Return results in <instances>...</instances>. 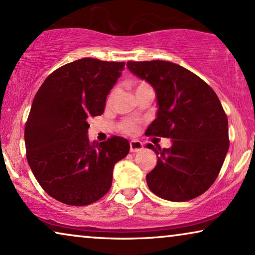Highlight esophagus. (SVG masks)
<instances>
[{
  "label": "esophagus",
  "instance_id": "34e87169",
  "mask_svg": "<svg viewBox=\"0 0 255 255\" xmlns=\"http://www.w3.org/2000/svg\"><path fill=\"white\" fill-rule=\"evenodd\" d=\"M142 148H144V146H142L141 141H139V140H131L130 141V152L137 153L139 151H141Z\"/></svg>",
  "mask_w": 255,
  "mask_h": 255
}]
</instances>
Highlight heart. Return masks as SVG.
Listing matches in <instances>:
<instances>
[{
  "mask_svg": "<svg viewBox=\"0 0 255 255\" xmlns=\"http://www.w3.org/2000/svg\"><path fill=\"white\" fill-rule=\"evenodd\" d=\"M146 85H147V83H145V82L139 83V85L137 86V88H135V90H137L138 88H140V87L146 86ZM113 96H114V92L110 93L109 101H110L111 99H113ZM134 128H135V124L133 123V122H125V123L123 124V130H124L125 132H128V133H131V132H133Z\"/></svg>",
  "mask_w": 255,
  "mask_h": 255,
  "instance_id": "heart-1",
  "label": "heart"
}]
</instances>
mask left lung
<instances>
[{
    "instance_id": "obj_1",
    "label": "left lung",
    "mask_w": 255,
    "mask_h": 255,
    "mask_svg": "<svg viewBox=\"0 0 255 255\" xmlns=\"http://www.w3.org/2000/svg\"><path fill=\"white\" fill-rule=\"evenodd\" d=\"M128 68L155 90L158 111L146 135L172 139L169 148L147 144L158 156L146 175L152 193L186 202L205 193L217 179L229 149L228 117L208 83L169 61H128Z\"/></svg>"
}]
</instances>
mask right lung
<instances>
[{"label": "right lung", "instance_id": "add662e5", "mask_svg": "<svg viewBox=\"0 0 255 255\" xmlns=\"http://www.w3.org/2000/svg\"><path fill=\"white\" fill-rule=\"evenodd\" d=\"M123 68L124 62L80 59L51 73L34 96L24 131L26 159L41 188L61 203L81 207L103 197L115 163L130 151L125 138L90 142L87 134Z\"/></svg>", "mask_w": 255, "mask_h": 255}]
</instances>
